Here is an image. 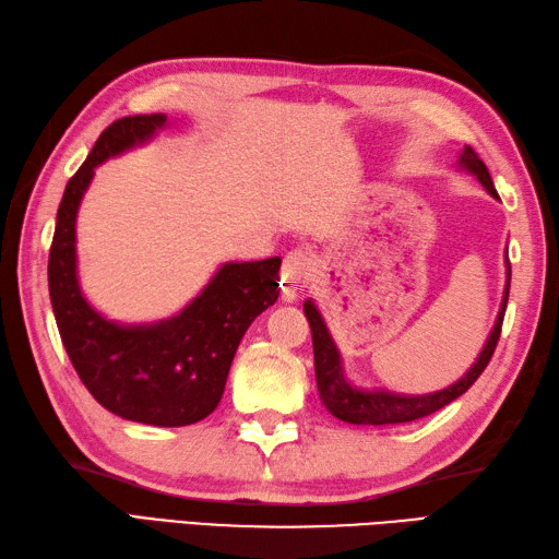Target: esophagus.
I'll list each match as a JSON object with an SVG mask.
<instances>
[{
	"instance_id": "1",
	"label": "esophagus",
	"mask_w": 559,
	"mask_h": 559,
	"mask_svg": "<svg viewBox=\"0 0 559 559\" xmlns=\"http://www.w3.org/2000/svg\"><path fill=\"white\" fill-rule=\"evenodd\" d=\"M313 270V258L306 251H292L284 258L282 265V299L284 301H294L296 294H299L308 277H311Z\"/></svg>"
}]
</instances>
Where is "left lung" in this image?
<instances>
[{"instance_id":"8db88e82","label":"left lung","mask_w":559,"mask_h":559,"mask_svg":"<svg viewBox=\"0 0 559 559\" xmlns=\"http://www.w3.org/2000/svg\"><path fill=\"white\" fill-rule=\"evenodd\" d=\"M459 167L471 171L492 198H498V191H495L492 179L488 167L483 165V159L474 153V147H464L462 155H459ZM507 263V284H504V296H502V306L498 320H495V328L490 332V337L483 346V352L478 354V361L468 368V373L456 380L450 388H444L440 392L432 394H394L388 390H358L354 384L344 378V368H342V356L334 346L330 330L322 320L320 311L316 308L313 301L304 304V313L308 318V325H311L313 334V356H316V382H318V392H320V402L325 404L328 412L344 420V424H354V426H388V424H408V420H418L424 416L436 414L438 408L448 406L454 402L456 396H462L471 384L478 380V376L486 370L490 364V358L495 354V346H498L500 340V330H502V318H504V308L507 299H510V280H512V267H510V258L504 260Z\"/></svg>"}]
</instances>
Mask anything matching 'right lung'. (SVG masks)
<instances>
[{"label": "right lung", "instance_id": "obj_1", "mask_svg": "<svg viewBox=\"0 0 559 559\" xmlns=\"http://www.w3.org/2000/svg\"><path fill=\"white\" fill-rule=\"evenodd\" d=\"M167 127V115L123 117L100 133L67 183L49 248V299L73 368L107 412L147 426H191L217 408L248 325L277 301L282 258L225 263L181 313L119 325L85 301L76 272V215L95 167Z\"/></svg>", "mask_w": 559, "mask_h": 559}]
</instances>
